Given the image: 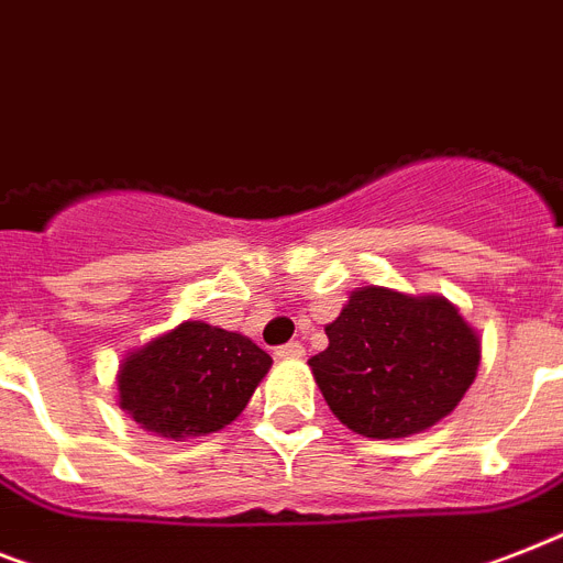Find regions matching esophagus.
I'll list each match as a JSON object with an SVG mask.
<instances>
[{"label":"esophagus","mask_w":563,"mask_h":563,"mask_svg":"<svg viewBox=\"0 0 563 563\" xmlns=\"http://www.w3.org/2000/svg\"><path fill=\"white\" fill-rule=\"evenodd\" d=\"M274 355H277V358H303L306 346L297 344V341H291V344L277 346V350H274Z\"/></svg>","instance_id":"1"}]
</instances>
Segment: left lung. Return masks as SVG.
<instances>
[{
    "label": "left lung",
    "mask_w": 563,
    "mask_h": 563,
    "mask_svg": "<svg viewBox=\"0 0 563 563\" xmlns=\"http://www.w3.org/2000/svg\"><path fill=\"white\" fill-rule=\"evenodd\" d=\"M309 358L329 410L369 440L428 431L463 401L479 367V338L451 300L364 286Z\"/></svg>",
    "instance_id": "8db88e82"
}]
</instances>
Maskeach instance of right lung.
<instances>
[{"label":"right lung","instance_id":"obj_1","mask_svg":"<svg viewBox=\"0 0 563 563\" xmlns=\"http://www.w3.org/2000/svg\"><path fill=\"white\" fill-rule=\"evenodd\" d=\"M268 367L272 355L251 338L185 321L123 358L118 405L144 431L196 440L234 422Z\"/></svg>","mask_w":563,"mask_h":563}]
</instances>
